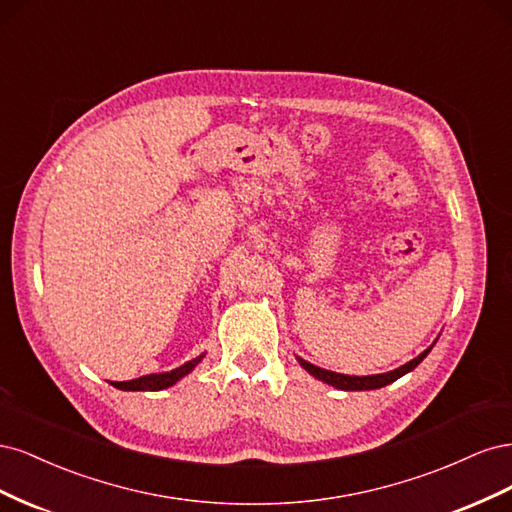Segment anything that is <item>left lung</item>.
<instances>
[{"instance_id":"8db88e82","label":"left lung","mask_w":512,"mask_h":512,"mask_svg":"<svg viewBox=\"0 0 512 512\" xmlns=\"http://www.w3.org/2000/svg\"><path fill=\"white\" fill-rule=\"evenodd\" d=\"M433 348V344L416 356V359L408 361L406 365H401L393 371H386V374H374V376H348V374H337V371H329V369H322L318 365H312L309 361L301 359V356H297L299 365L307 371V374H312L314 378L327 382L331 386H335V389H342V391H374V389H382V386L395 382L397 378L406 376L408 371H412L418 363H421L425 356L429 354V350Z\"/></svg>"}]
</instances>
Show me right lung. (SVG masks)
<instances>
[{"instance_id":"right-lung-1","label":"right lung","mask_w":512,"mask_h":512,"mask_svg":"<svg viewBox=\"0 0 512 512\" xmlns=\"http://www.w3.org/2000/svg\"><path fill=\"white\" fill-rule=\"evenodd\" d=\"M205 359V352L196 356V359L183 363L175 369L170 371H162V374H147V376H141V378H134V380H126V382H111L115 389L119 391H162V389H168V386L177 384L181 378H185L190 374V371H194V367Z\"/></svg>"}]
</instances>
